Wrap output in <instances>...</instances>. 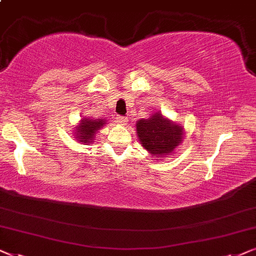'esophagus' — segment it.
I'll use <instances>...</instances> for the list:
<instances>
[{
    "mask_svg": "<svg viewBox=\"0 0 256 256\" xmlns=\"http://www.w3.org/2000/svg\"><path fill=\"white\" fill-rule=\"evenodd\" d=\"M128 117H124V116H118L117 117V122L122 125H125L126 122H128Z\"/></svg>",
    "mask_w": 256,
    "mask_h": 256,
    "instance_id": "34e87169",
    "label": "esophagus"
}]
</instances>
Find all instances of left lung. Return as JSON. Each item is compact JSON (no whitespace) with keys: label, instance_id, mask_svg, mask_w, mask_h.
Here are the masks:
<instances>
[{"label":"left lung","instance_id":"1","mask_svg":"<svg viewBox=\"0 0 256 256\" xmlns=\"http://www.w3.org/2000/svg\"><path fill=\"white\" fill-rule=\"evenodd\" d=\"M137 134L142 146L159 158H164L166 153L173 151L182 142V128L160 114L150 119H140L137 122Z\"/></svg>","mask_w":256,"mask_h":256}]
</instances>
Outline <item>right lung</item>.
<instances>
[{
    "mask_svg": "<svg viewBox=\"0 0 256 256\" xmlns=\"http://www.w3.org/2000/svg\"><path fill=\"white\" fill-rule=\"evenodd\" d=\"M103 119L96 120V119H83L80 126H77L76 128V136L77 140L88 144L94 140V136L96 134L97 130L103 126L104 124Z\"/></svg>",
    "mask_w": 256,
    "mask_h": 256,
    "instance_id": "right-lung-1",
    "label": "right lung"
}]
</instances>
